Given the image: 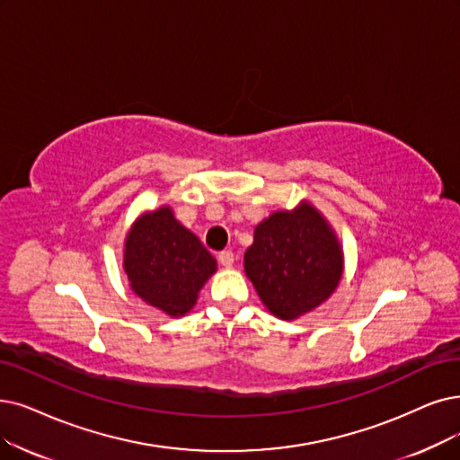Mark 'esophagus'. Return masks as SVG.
I'll return each instance as SVG.
<instances>
[{
    "instance_id": "1",
    "label": "esophagus",
    "mask_w": 460,
    "mask_h": 460,
    "mask_svg": "<svg viewBox=\"0 0 460 460\" xmlns=\"http://www.w3.org/2000/svg\"><path fill=\"white\" fill-rule=\"evenodd\" d=\"M218 262H220V266L232 268V266H234V252H232V251L218 252Z\"/></svg>"
}]
</instances>
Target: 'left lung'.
Masks as SVG:
<instances>
[{
  "instance_id": "obj_1",
  "label": "left lung",
  "mask_w": 460,
  "mask_h": 460,
  "mask_svg": "<svg viewBox=\"0 0 460 460\" xmlns=\"http://www.w3.org/2000/svg\"><path fill=\"white\" fill-rule=\"evenodd\" d=\"M343 254L326 220L309 206L278 211L254 228L245 273L264 305L279 319H296L334 292Z\"/></svg>"
}]
</instances>
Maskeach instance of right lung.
I'll return each mask as SVG.
<instances>
[{"instance_id":"1","label":"right lung","mask_w":460,"mask_h":460,"mask_svg":"<svg viewBox=\"0 0 460 460\" xmlns=\"http://www.w3.org/2000/svg\"><path fill=\"white\" fill-rule=\"evenodd\" d=\"M124 270L141 300L179 317L192 309L217 261L170 208H160L143 215L128 234Z\"/></svg>"}]
</instances>
